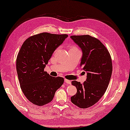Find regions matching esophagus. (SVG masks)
Returning <instances> with one entry per match:
<instances>
[{
    "label": "esophagus",
    "instance_id": "obj_1",
    "mask_svg": "<svg viewBox=\"0 0 130 130\" xmlns=\"http://www.w3.org/2000/svg\"><path fill=\"white\" fill-rule=\"evenodd\" d=\"M64 82L66 83L67 84H71V80H69L68 79H64Z\"/></svg>",
    "mask_w": 130,
    "mask_h": 130
}]
</instances>
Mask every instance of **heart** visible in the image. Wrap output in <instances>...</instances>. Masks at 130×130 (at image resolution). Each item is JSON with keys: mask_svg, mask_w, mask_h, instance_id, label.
Segmentation results:
<instances>
[{"mask_svg": "<svg viewBox=\"0 0 130 130\" xmlns=\"http://www.w3.org/2000/svg\"><path fill=\"white\" fill-rule=\"evenodd\" d=\"M72 48H75V49L76 48H75V47H72Z\"/></svg>", "mask_w": 130, "mask_h": 130, "instance_id": "obj_1", "label": "heart"}]
</instances>
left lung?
<instances>
[{"instance_id":"left-lung-1","label":"left lung","mask_w":130,"mask_h":130,"mask_svg":"<svg viewBox=\"0 0 130 130\" xmlns=\"http://www.w3.org/2000/svg\"><path fill=\"white\" fill-rule=\"evenodd\" d=\"M71 39L82 50L80 67L87 74L83 84L72 82L77 91L71 97V102L80 108H88L105 93L112 74L111 58L105 46L96 38L87 35L72 36Z\"/></svg>"}]
</instances>
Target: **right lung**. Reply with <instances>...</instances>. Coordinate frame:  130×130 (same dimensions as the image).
Wrapping results in <instances>:
<instances>
[{
  "label": "right lung",
  "instance_id": "right-lung-1",
  "mask_svg": "<svg viewBox=\"0 0 130 130\" xmlns=\"http://www.w3.org/2000/svg\"><path fill=\"white\" fill-rule=\"evenodd\" d=\"M68 35L43 32L25 41L17 58V71L21 89L32 104L42 106L52 100L64 79L44 71L52 54Z\"/></svg>",
  "mask_w": 130,
  "mask_h": 130
}]
</instances>
